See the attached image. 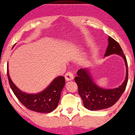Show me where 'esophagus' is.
<instances>
[{"label": "esophagus", "mask_w": 135, "mask_h": 135, "mask_svg": "<svg viewBox=\"0 0 135 135\" xmlns=\"http://www.w3.org/2000/svg\"><path fill=\"white\" fill-rule=\"evenodd\" d=\"M65 79L66 81H70V80H72L74 79V74L72 72H69L65 74Z\"/></svg>", "instance_id": "1"}]
</instances>
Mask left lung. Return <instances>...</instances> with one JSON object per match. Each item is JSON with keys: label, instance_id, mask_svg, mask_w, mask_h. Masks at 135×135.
I'll use <instances>...</instances> for the list:
<instances>
[{"label": "left lung", "instance_id": "1", "mask_svg": "<svg viewBox=\"0 0 135 135\" xmlns=\"http://www.w3.org/2000/svg\"><path fill=\"white\" fill-rule=\"evenodd\" d=\"M108 42L105 56L115 54L123 58L126 68V78L123 83L118 88L106 89L100 88L94 83L88 69L79 70L77 76L74 79L78 86L79 94L83 100L84 106L89 110H103L114 105L121 97L128 83V63L126 56L120 45L114 38L109 37Z\"/></svg>", "mask_w": 135, "mask_h": 135}]
</instances>
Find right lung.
<instances>
[{
    "instance_id": "add662e5",
    "label": "right lung",
    "mask_w": 135,
    "mask_h": 135,
    "mask_svg": "<svg viewBox=\"0 0 135 135\" xmlns=\"http://www.w3.org/2000/svg\"><path fill=\"white\" fill-rule=\"evenodd\" d=\"M7 77L14 94L22 104L32 111L39 113H49L58 106L61 93L65 84L64 77L55 78L44 90L37 94H28L18 89L11 79L7 64Z\"/></svg>"
}]
</instances>
